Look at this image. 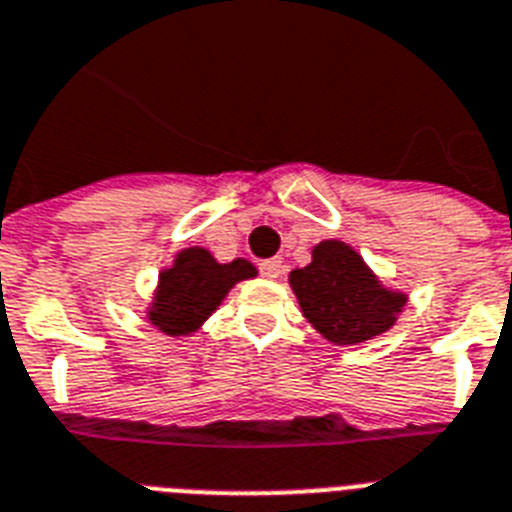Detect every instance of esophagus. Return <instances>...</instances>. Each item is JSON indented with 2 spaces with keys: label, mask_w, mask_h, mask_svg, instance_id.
<instances>
[{
  "label": "esophagus",
  "mask_w": 512,
  "mask_h": 512,
  "mask_svg": "<svg viewBox=\"0 0 512 512\" xmlns=\"http://www.w3.org/2000/svg\"><path fill=\"white\" fill-rule=\"evenodd\" d=\"M281 270H284V265H281V260H276V257H273V260H263V263H260V273H263L265 278H278L281 276Z\"/></svg>",
  "instance_id": "obj_1"
}]
</instances>
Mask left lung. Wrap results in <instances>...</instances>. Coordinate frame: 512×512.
<instances>
[{
	"instance_id": "left-lung-1",
	"label": "left lung",
	"mask_w": 512,
	"mask_h": 512,
	"mask_svg": "<svg viewBox=\"0 0 512 512\" xmlns=\"http://www.w3.org/2000/svg\"><path fill=\"white\" fill-rule=\"evenodd\" d=\"M302 315L328 342L357 344L384 334L407 297L381 286L350 244L328 239L313 249V263L289 276Z\"/></svg>"
}]
</instances>
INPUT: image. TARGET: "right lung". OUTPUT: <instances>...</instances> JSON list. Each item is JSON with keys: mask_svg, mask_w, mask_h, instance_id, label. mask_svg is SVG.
<instances>
[{"mask_svg": "<svg viewBox=\"0 0 512 512\" xmlns=\"http://www.w3.org/2000/svg\"><path fill=\"white\" fill-rule=\"evenodd\" d=\"M255 273V265L242 257L234 263H218L207 249H184L173 265L160 273V286L149 305V321L168 336L191 334L218 310L231 286Z\"/></svg>", "mask_w": 512, "mask_h": 512, "instance_id": "right-lung-1", "label": "right lung"}]
</instances>
